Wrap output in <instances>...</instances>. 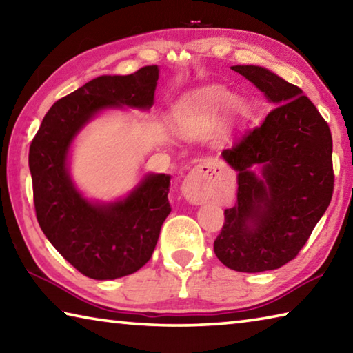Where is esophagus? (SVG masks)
<instances>
[{
  "label": "esophagus",
  "mask_w": 353,
  "mask_h": 353,
  "mask_svg": "<svg viewBox=\"0 0 353 353\" xmlns=\"http://www.w3.org/2000/svg\"><path fill=\"white\" fill-rule=\"evenodd\" d=\"M181 192L192 205H203L212 199L215 192L214 172L206 164H199L190 170L181 183Z\"/></svg>",
  "instance_id": "esophagus-1"
}]
</instances>
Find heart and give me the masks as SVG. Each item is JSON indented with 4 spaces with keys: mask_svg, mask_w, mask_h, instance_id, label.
<instances>
[{
    "mask_svg": "<svg viewBox=\"0 0 353 353\" xmlns=\"http://www.w3.org/2000/svg\"><path fill=\"white\" fill-rule=\"evenodd\" d=\"M248 110V102L240 96H232L226 86L206 85L183 102L176 130L186 139H205L220 119V133L226 136L245 119Z\"/></svg>",
    "mask_w": 353,
    "mask_h": 353,
    "instance_id": "heart-1",
    "label": "heart"
}]
</instances>
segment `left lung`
Returning a JSON list of instances; mask_svg holds the SVG:
<instances>
[{
	"label": "left lung",
	"instance_id": "left-lung-1",
	"mask_svg": "<svg viewBox=\"0 0 353 353\" xmlns=\"http://www.w3.org/2000/svg\"><path fill=\"white\" fill-rule=\"evenodd\" d=\"M273 107L261 127L221 152L237 172V203L225 211L214 251L242 273L277 270L298 256L329 208L332 134L301 88L268 68L236 65Z\"/></svg>",
	"mask_w": 353,
	"mask_h": 353
}]
</instances>
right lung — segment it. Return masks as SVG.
Here are the masks:
<instances>
[{"mask_svg": "<svg viewBox=\"0 0 353 353\" xmlns=\"http://www.w3.org/2000/svg\"><path fill=\"white\" fill-rule=\"evenodd\" d=\"M157 65L130 76H99L55 102L29 148L37 220L51 245L80 273L96 281L133 274L150 261L170 214V175L145 173L127 195L88 199L71 176L79 133L108 110L150 111Z\"/></svg>", "mask_w": 353, "mask_h": 353, "instance_id": "obj_1", "label": "right lung"}]
</instances>
